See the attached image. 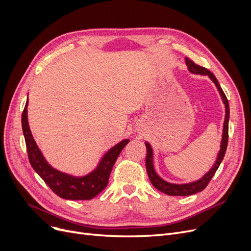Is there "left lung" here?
Segmentation results:
<instances>
[{
	"label": "left lung",
	"mask_w": 251,
	"mask_h": 251,
	"mask_svg": "<svg viewBox=\"0 0 251 251\" xmlns=\"http://www.w3.org/2000/svg\"><path fill=\"white\" fill-rule=\"evenodd\" d=\"M185 63L188 68L189 72H192L194 74H200V75H207V76L214 81L216 85L220 95L222 97V100L225 104V120H224V126H223V134H222V140H221V147H220L219 154L217 157L216 163L212 165V168L204 175V176L194 182H191V183H186V184H174L170 183V182L164 181L162 178L158 176L155 172L154 165H153V149L150 146L149 142H146V147H147V159H146V166H147V172L149 175V178L158 191H160L169 196H189V195H194L199 192H202L203 189L207 186L209 183V181L211 178L214 177L215 173L219 169L220 164H221L223 158L225 156V151L227 149V142H228V121H229V103L228 100H227L226 95L224 94L223 90L220 86L219 81L217 80L216 76L212 74L209 70H207L206 68L201 67L199 65L195 64L192 59H189L188 57H185Z\"/></svg>",
	"instance_id": "1"
}]
</instances>
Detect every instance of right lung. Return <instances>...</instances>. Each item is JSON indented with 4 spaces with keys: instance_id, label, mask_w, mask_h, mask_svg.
I'll return each instance as SVG.
<instances>
[{
    "instance_id": "obj_1",
    "label": "right lung",
    "mask_w": 251,
    "mask_h": 251,
    "mask_svg": "<svg viewBox=\"0 0 251 251\" xmlns=\"http://www.w3.org/2000/svg\"><path fill=\"white\" fill-rule=\"evenodd\" d=\"M27 107L28 100L22 114V127L26 141L29 161L33 170L39 174V176L52 189V192L55 193L60 198L68 200H90L102 192L108 185L114 163L118 158L120 151L130 140L125 139L110 149L103 155L97 168L90 174L82 177H74L72 175H68L53 169L44 158L42 151L33 139L31 131H30Z\"/></svg>"
}]
</instances>
